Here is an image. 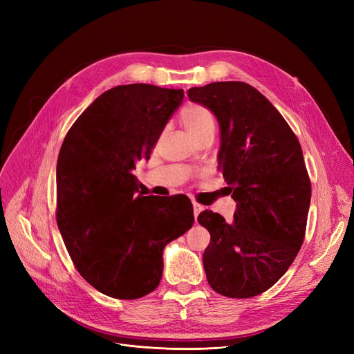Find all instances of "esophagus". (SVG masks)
Wrapping results in <instances>:
<instances>
[{"label":"esophagus","mask_w":354,"mask_h":354,"mask_svg":"<svg viewBox=\"0 0 354 354\" xmlns=\"http://www.w3.org/2000/svg\"><path fill=\"white\" fill-rule=\"evenodd\" d=\"M205 209V207H202L201 203H198V202H194V212H195V217H198L199 214Z\"/></svg>","instance_id":"34e87169"}]
</instances>
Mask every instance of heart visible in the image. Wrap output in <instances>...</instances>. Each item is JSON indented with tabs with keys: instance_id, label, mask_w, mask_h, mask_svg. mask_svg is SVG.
Segmentation results:
<instances>
[{
	"instance_id": "1",
	"label": "heart",
	"mask_w": 354,
	"mask_h": 354,
	"mask_svg": "<svg viewBox=\"0 0 354 354\" xmlns=\"http://www.w3.org/2000/svg\"><path fill=\"white\" fill-rule=\"evenodd\" d=\"M180 124L192 140L196 142L201 137L212 134L216 131V118L214 113L198 103H189L180 111Z\"/></svg>"
}]
</instances>
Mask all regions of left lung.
I'll list each match as a JSON object with an SVG mask.
<instances>
[{
    "instance_id": "1",
    "label": "left lung",
    "mask_w": 354,
    "mask_h": 354,
    "mask_svg": "<svg viewBox=\"0 0 354 354\" xmlns=\"http://www.w3.org/2000/svg\"><path fill=\"white\" fill-rule=\"evenodd\" d=\"M220 127L218 168L236 202L233 220L203 211L211 241L207 281L230 298L255 297L292 264L306 233L312 187L301 146L274 106L251 85L211 82L187 91Z\"/></svg>"
}]
</instances>
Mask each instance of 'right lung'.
I'll use <instances>...</instances> for the list:
<instances>
[{
  "label": "right lung",
  "instance_id": "right-lung-1",
  "mask_svg": "<svg viewBox=\"0 0 354 354\" xmlns=\"http://www.w3.org/2000/svg\"><path fill=\"white\" fill-rule=\"evenodd\" d=\"M183 97L151 84L118 85L80 115L60 147L57 226L80 274L104 295L152 292L165 245L194 226L189 199L136 195L133 173Z\"/></svg>",
  "mask_w": 354,
  "mask_h": 354
}]
</instances>
